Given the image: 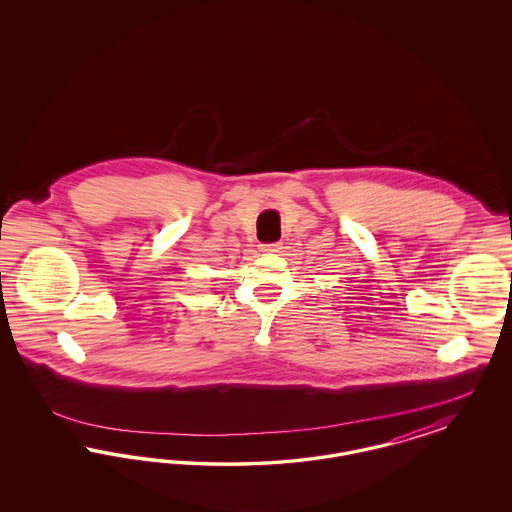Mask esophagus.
I'll return each instance as SVG.
<instances>
[{"label":"esophagus","mask_w":512,"mask_h":512,"mask_svg":"<svg viewBox=\"0 0 512 512\" xmlns=\"http://www.w3.org/2000/svg\"><path fill=\"white\" fill-rule=\"evenodd\" d=\"M278 249H280V244L261 245V251H265V253H274V251H278Z\"/></svg>","instance_id":"1"}]
</instances>
